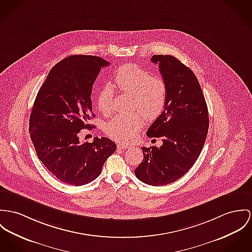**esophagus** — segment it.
Returning <instances> with one entry per match:
<instances>
[{
  "mask_svg": "<svg viewBox=\"0 0 252 252\" xmlns=\"http://www.w3.org/2000/svg\"><path fill=\"white\" fill-rule=\"evenodd\" d=\"M117 146H118V148H119V149H123V150H127V149H129V148H130V146H129V145H127V144H124V143H119Z\"/></svg>",
  "mask_w": 252,
  "mask_h": 252,
  "instance_id": "34e87169",
  "label": "esophagus"
}]
</instances>
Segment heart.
I'll list each match as a JSON object with an SVG mask.
<instances>
[{
	"instance_id": "b5f03b06",
	"label": "heart",
	"mask_w": 252,
	"mask_h": 252,
	"mask_svg": "<svg viewBox=\"0 0 252 252\" xmlns=\"http://www.w3.org/2000/svg\"><path fill=\"white\" fill-rule=\"evenodd\" d=\"M114 83L122 92L134 95V107L138 108L146 119L153 121L163 112L168 97L166 81L134 64L120 67L114 75ZM113 89L106 85L99 90L97 106L103 115H109L113 109ZM145 120L141 113L132 115H118L105 126L106 134L122 142H127L144 126Z\"/></svg>"
}]
</instances>
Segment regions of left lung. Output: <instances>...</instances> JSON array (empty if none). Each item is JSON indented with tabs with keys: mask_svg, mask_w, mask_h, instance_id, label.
Wrapping results in <instances>:
<instances>
[{
	"mask_svg": "<svg viewBox=\"0 0 252 252\" xmlns=\"http://www.w3.org/2000/svg\"><path fill=\"white\" fill-rule=\"evenodd\" d=\"M166 81V106L147 131L150 138H162L159 148H142L144 159L135 169L142 182L163 186L176 181L194 164L204 146L208 127V108L204 95L193 71L177 58L155 55Z\"/></svg>",
	"mask_w": 252,
	"mask_h": 252,
	"instance_id": "8db88e82",
	"label": "left lung"
}]
</instances>
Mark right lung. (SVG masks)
Returning <instances> with one entry per match:
<instances>
[{
  "label": "right lung",
  "mask_w": 252,
  "mask_h": 252,
  "mask_svg": "<svg viewBox=\"0 0 252 252\" xmlns=\"http://www.w3.org/2000/svg\"><path fill=\"white\" fill-rule=\"evenodd\" d=\"M109 63L94 56H71L55 65L35 97L30 134L44 166L60 181L80 186L100 174L116 144L96 137L80 143L79 132L93 126L91 93L100 68Z\"/></svg>",
  "instance_id": "obj_1"
}]
</instances>
